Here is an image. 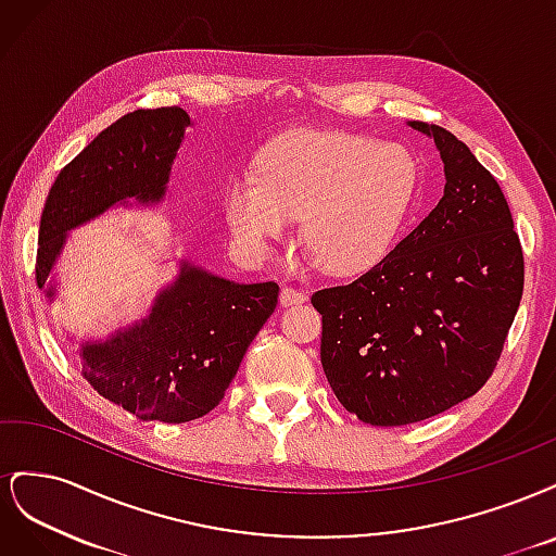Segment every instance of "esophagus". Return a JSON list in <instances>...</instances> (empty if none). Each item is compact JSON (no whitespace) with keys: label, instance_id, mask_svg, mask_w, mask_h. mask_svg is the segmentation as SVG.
<instances>
[{"label":"esophagus","instance_id":"obj_1","mask_svg":"<svg viewBox=\"0 0 556 556\" xmlns=\"http://www.w3.org/2000/svg\"><path fill=\"white\" fill-rule=\"evenodd\" d=\"M306 299H308V294L296 290V288H282V292H280V304H282V306L306 304Z\"/></svg>","mask_w":556,"mask_h":556}]
</instances>
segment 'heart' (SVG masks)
Here are the masks:
<instances>
[{
    "mask_svg": "<svg viewBox=\"0 0 556 556\" xmlns=\"http://www.w3.org/2000/svg\"><path fill=\"white\" fill-rule=\"evenodd\" d=\"M417 162L403 146L352 131L299 129L268 143L255 174H233L223 213L233 241L268 257L301 215V243L329 274L380 262L406 223Z\"/></svg>",
    "mask_w": 556,
    "mask_h": 556,
    "instance_id": "obj_1",
    "label": "heart"
}]
</instances>
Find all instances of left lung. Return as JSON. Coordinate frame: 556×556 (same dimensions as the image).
Segmentation results:
<instances>
[{
    "mask_svg": "<svg viewBox=\"0 0 556 556\" xmlns=\"http://www.w3.org/2000/svg\"><path fill=\"white\" fill-rule=\"evenodd\" d=\"M408 125L445 164L439 206L371 271L311 296L331 390L374 427L422 422L473 396L494 374L525 290L496 178L452 131Z\"/></svg>",
    "mask_w": 556,
    "mask_h": 556,
    "instance_id": "1",
    "label": "left lung"
}]
</instances>
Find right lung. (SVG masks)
Wrapping results in <instances>:
<instances>
[{
  "label": "right lung",
  "mask_w": 556,
  "mask_h": 556,
  "mask_svg": "<svg viewBox=\"0 0 556 556\" xmlns=\"http://www.w3.org/2000/svg\"><path fill=\"white\" fill-rule=\"evenodd\" d=\"M192 125L178 106L123 115L64 166L48 192L39 225L37 285L55 296L50 271L66 231L115 204H157ZM278 304V285L233 282L180 262V274L150 313L106 341H86L80 366L94 390L143 422L180 425L223 401L248 345Z\"/></svg>",
  "instance_id": "obj_1"
}]
</instances>
